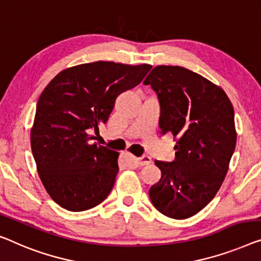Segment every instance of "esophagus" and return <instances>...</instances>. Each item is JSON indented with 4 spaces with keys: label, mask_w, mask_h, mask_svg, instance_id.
I'll return each mask as SVG.
<instances>
[{
    "label": "esophagus",
    "mask_w": 261,
    "mask_h": 261,
    "mask_svg": "<svg viewBox=\"0 0 261 261\" xmlns=\"http://www.w3.org/2000/svg\"><path fill=\"white\" fill-rule=\"evenodd\" d=\"M137 162H138V164L141 165V166H144V165H149V164H151V157H149V155H142V157H139L138 159H137Z\"/></svg>",
    "instance_id": "esophagus-1"
}]
</instances>
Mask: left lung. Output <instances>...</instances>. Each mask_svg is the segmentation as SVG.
Segmentation results:
<instances>
[{
  "label": "left lung",
  "instance_id": "left-lung-1",
  "mask_svg": "<svg viewBox=\"0 0 261 261\" xmlns=\"http://www.w3.org/2000/svg\"><path fill=\"white\" fill-rule=\"evenodd\" d=\"M161 103L162 135L176 138V158L155 161L162 178L149 196L159 212L186 219L220 189L236 149L234 111L223 89L182 67L158 65L144 81Z\"/></svg>",
  "mask_w": 261,
  "mask_h": 261
}]
</instances>
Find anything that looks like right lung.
<instances>
[{
    "mask_svg": "<svg viewBox=\"0 0 261 261\" xmlns=\"http://www.w3.org/2000/svg\"><path fill=\"white\" fill-rule=\"evenodd\" d=\"M149 64L93 62L68 68L46 85L30 131L42 184L61 207L80 212L106 199L118 172V152L92 142L120 93L135 88Z\"/></svg>",
    "mask_w": 261,
    "mask_h": 261,
    "instance_id": "obj_1",
    "label": "right lung"
}]
</instances>
